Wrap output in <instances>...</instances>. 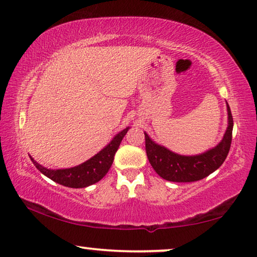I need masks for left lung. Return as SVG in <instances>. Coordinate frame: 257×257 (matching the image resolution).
<instances>
[{"label": "left lung", "instance_id": "1", "mask_svg": "<svg viewBox=\"0 0 257 257\" xmlns=\"http://www.w3.org/2000/svg\"><path fill=\"white\" fill-rule=\"evenodd\" d=\"M227 111L228 127L221 142L213 149L197 156H182L172 153L166 148L158 146L144 133L148 160L157 175L169 182L190 183L205 178L219 169V166L225 162L232 143L233 116L228 104Z\"/></svg>", "mask_w": 257, "mask_h": 257}]
</instances>
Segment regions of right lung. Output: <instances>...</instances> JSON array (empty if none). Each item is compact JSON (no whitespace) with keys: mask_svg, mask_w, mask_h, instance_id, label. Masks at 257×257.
<instances>
[{"mask_svg":"<svg viewBox=\"0 0 257 257\" xmlns=\"http://www.w3.org/2000/svg\"><path fill=\"white\" fill-rule=\"evenodd\" d=\"M128 130L129 128L122 130V132L118 133L117 135L111 140V142L108 144L106 148H103L99 154L93 156L91 160L86 161L85 163L74 166V168L60 170L46 169L41 164H38L36 161H34L32 157L30 158L36 168H37L43 175H45L46 177H49L50 179H52L53 182L67 187L81 189V187H86L92 185V184L97 183L100 179H102L103 177L106 176L108 170H109L111 164H113L115 153L117 151L121 141L124 137L125 134H127Z\"/></svg>","mask_w":257,"mask_h":257,"instance_id":"add662e5","label":"right lung"}]
</instances>
